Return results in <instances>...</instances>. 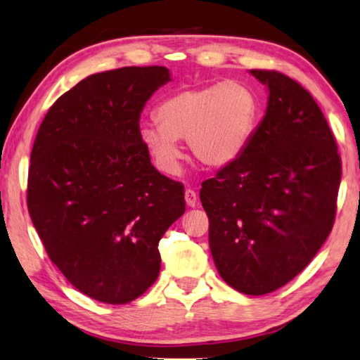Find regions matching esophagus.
Instances as JSON below:
<instances>
[{"label":"esophagus","mask_w":360,"mask_h":360,"mask_svg":"<svg viewBox=\"0 0 360 360\" xmlns=\"http://www.w3.org/2000/svg\"><path fill=\"white\" fill-rule=\"evenodd\" d=\"M186 203L189 205L191 208H195L197 207V205H198V197H197L195 191H192V189H187L186 191Z\"/></svg>","instance_id":"esophagus-1"}]
</instances>
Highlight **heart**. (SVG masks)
<instances>
[{"mask_svg": "<svg viewBox=\"0 0 360 360\" xmlns=\"http://www.w3.org/2000/svg\"><path fill=\"white\" fill-rule=\"evenodd\" d=\"M258 118L259 101L255 91L229 79L169 96L157 108V123L142 124L139 136L167 174L179 171L181 139H187L193 157L205 167L222 168L247 149Z\"/></svg>", "mask_w": 360, "mask_h": 360, "instance_id": "obj_1", "label": "heart"}]
</instances>
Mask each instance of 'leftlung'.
I'll return each mask as SVG.
<instances>
[{
	"label": "left lung",
	"mask_w": 360,
	"mask_h": 360,
	"mask_svg": "<svg viewBox=\"0 0 360 360\" xmlns=\"http://www.w3.org/2000/svg\"><path fill=\"white\" fill-rule=\"evenodd\" d=\"M269 89L247 149L202 182L210 250L219 276L245 295L283 287L332 231L341 158L321 107L298 82L252 70Z\"/></svg>",
	"instance_id": "obj_1"
}]
</instances>
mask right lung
Segmentation results:
<instances>
[{
	"mask_svg": "<svg viewBox=\"0 0 360 360\" xmlns=\"http://www.w3.org/2000/svg\"><path fill=\"white\" fill-rule=\"evenodd\" d=\"M167 67L94 73L57 99L30 155L27 207L51 261L89 298L127 304L160 272L158 242L186 211L184 186L160 174L139 136Z\"/></svg>",
	"mask_w": 360,
	"mask_h": 360,
	"instance_id": "1",
	"label": "right lung"
}]
</instances>
